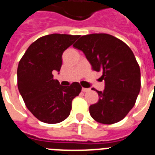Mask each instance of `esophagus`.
I'll list each match as a JSON object with an SVG mask.
<instances>
[{
    "label": "esophagus",
    "instance_id": "1",
    "mask_svg": "<svg viewBox=\"0 0 155 155\" xmlns=\"http://www.w3.org/2000/svg\"><path fill=\"white\" fill-rule=\"evenodd\" d=\"M82 91H83L84 93L89 92V91H90V89H88V88H82Z\"/></svg>",
    "mask_w": 155,
    "mask_h": 155
}]
</instances>
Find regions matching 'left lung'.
<instances>
[{
    "label": "left lung",
    "mask_w": 155,
    "mask_h": 155,
    "mask_svg": "<svg viewBox=\"0 0 155 155\" xmlns=\"http://www.w3.org/2000/svg\"><path fill=\"white\" fill-rule=\"evenodd\" d=\"M74 47L85 54L93 70L102 72L105 90L90 106L91 117L102 124L120 122L133 108L141 88V73L130 48L106 33L82 36Z\"/></svg>",
    "instance_id": "8db88e82"
}]
</instances>
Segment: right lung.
Listing matches in <instances>:
<instances>
[{
    "mask_svg": "<svg viewBox=\"0 0 155 155\" xmlns=\"http://www.w3.org/2000/svg\"><path fill=\"white\" fill-rule=\"evenodd\" d=\"M78 35L54 33L43 36L29 45L17 67V86L28 110L41 122L55 124L66 119L72 101L81 86L73 82L61 85L52 72L60 71L63 52Z\"/></svg>",
    "mask_w": 155,
    "mask_h": 155,
    "instance_id": "right-lung-1",
    "label": "right lung"
}]
</instances>
